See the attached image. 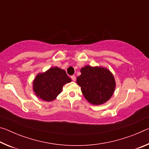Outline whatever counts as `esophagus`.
<instances>
[{
	"mask_svg": "<svg viewBox=\"0 0 149 149\" xmlns=\"http://www.w3.org/2000/svg\"><path fill=\"white\" fill-rule=\"evenodd\" d=\"M71 79H72L73 81H75V79H75V75H72V76H71Z\"/></svg>",
	"mask_w": 149,
	"mask_h": 149,
	"instance_id": "obj_1",
	"label": "esophagus"
}]
</instances>
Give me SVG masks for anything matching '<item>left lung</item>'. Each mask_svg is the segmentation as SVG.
Returning <instances> with one entry per match:
<instances>
[{"label": "left lung", "mask_w": 149, "mask_h": 149, "mask_svg": "<svg viewBox=\"0 0 149 149\" xmlns=\"http://www.w3.org/2000/svg\"><path fill=\"white\" fill-rule=\"evenodd\" d=\"M80 72L76 82L88 102L101 105L110 99L115 91L116 81L109 70L87 65L81 68Z\"/></svg>", "instance_id": "1"}]
</instances>
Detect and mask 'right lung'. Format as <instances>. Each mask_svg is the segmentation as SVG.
<instances>
[{"label":"right lung","mask_w":149,"mask_h":149,"mask_svg":"<svg viewBox=\"0 0 149 149\" xmlns=\"http://www.w3.org/2000/svg\"><path fill=\"white\" fill-rule=\"evenodd\" d=\"M71 81L65 70L52 67L35 76L33 81V90L39 99L50 102L56 99L65 84Z\"/></svg>","instance_id":"add662e5"}]
</instances>
